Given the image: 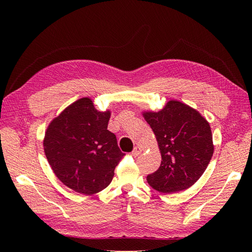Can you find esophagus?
<instances>
[{
	"label": "esophagus",
	"mask_w": 252,
	"mask_h": 252,
	"mask_svg": "<svg viewBox=\"0 0 252 252\" xmlns=\"http://www.w3.org/2000/svg\"><path fill=\"white\" fill-rule=\"evenodd\" d=\"M141 152H142V149H141L140 147L136 146V147L133 148V150H132V152H131V155H132L133 157H138V156L141 154Z\"/></svg>",
	"instance_id": "obj_1"
}]
</instances>
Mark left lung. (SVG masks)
I'll return each mask as SVG.
<instances>
[{"label": "left lung", "mask_w": 252, "mask_h": 252, "mask_svg": "<svg viewBox=\"0 0 252 252\" xmlns=\"http://www.w3.org/2000/svg\"><path fill=\"white\" fill-rule=\"evenodd\" d=\"M161 150L158 169L147 175L148 184L163 193L192 186L207 168L213 155L211 129L201 114L178 101L158 112H145Z\"/></svg>", "instance_id": "8db88e82"}]
</instances>
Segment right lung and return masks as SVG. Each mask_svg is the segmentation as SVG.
I'll list each match as a JSON object with an SVG mask.
<instances>
[{"label": "right lung", "instance_id": "add662e5", "mask_svg": "<svg viewBox=\"0 0 252 252\" xmlns=\"http://www.w3.org/2000/svg\"><path fill=\"white\" fill-rule=\"evenodd\" d=\"M110 112L97 111L93 101H75L49 124L44 139L48 163L64 185L94 194L107 187L125 157L107 126Z\"/></svg>", "mask_w": 252, "mask_h": 252}]
</instances>
